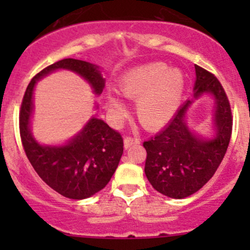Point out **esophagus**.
Instances as JSON below:
<instances>
[{
  "instance_id": "obj_1",
  "label": "esophagus",
  "mask_w": 250,
  "mask_h": 250,
  "mask_svg": "<svg viewBox=\"0 0 250 250\" xmlns=\"http://www.w3.org/2000/svg\"><path fill=\"white\" fill-rule=\"evenodd\" d=\"M140 140L138 139V138H133V137H125V147L128 148L130 147L132 145H134V144H139Z\"/></svg>"
}]
</instances>
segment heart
I'll return each mask as SVG.
<instances>
[{
	"label": "heart",
	"instance_id": "heart-1",
	"mask_svg": "<svg viewBox=\"0 0 250 250\" xmlns=\"http://www.w3.org/2000/svg\"><path fill=\"white\" fill-rule=\"evenodd\" d=\"M118 90L127 99L135 102V115L143 127L157 129L167 125L183 100L185 76L181 70L166 62H148L128 71L118 82ZM112 117L120 118L125 106L112 93L106 94Z\"/></svg>",
	"mask_w": 250,
	"mask_h": 250
}]
</instances>
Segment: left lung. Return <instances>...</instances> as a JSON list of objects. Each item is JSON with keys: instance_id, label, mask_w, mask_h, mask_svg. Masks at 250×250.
Listing matches in <instances>:
<instances>
[{"instance_id": "8db88e82", "label": "left lung", "mask_w": 250, "mask_h": 250, "mask_svg": "<svg viewBox=\"0 0 250 250\" xmlns=\"http://www.w3.org/2000/svg\"><path fill=\"white\" fill-rule=\"evenodd\" d=\"M195 99L210 94L215 102V137L206 139L191 132L185 117L193 100H188L165 129L143 144L147 153L146 178L156 191L176 200L197 192L210 180L225 156L232 133V113L223 85L203 67L195 65Z\"/></svg>"}]
</instances>
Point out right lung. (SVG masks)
<instances>
[{"instance_id": "1", "label": "right lung", "mask_w": 250, "mask_h": 250, "mask_svg": "<svg viewBox=\"0 0 250 250\" xmlns=\"http://www.w3.org/2000/svg\"><path fill=\"white\" fill-rule=\"evenodd\" d=\"M60 69L76 72L89 83L94 94H102L105 80L97 65L71 58L49 65L32 78L25 90L19 113L20 138L30 163L49 188L64 197L84 200L107 185L123 153V139L120 133L94 116L65 145L37 143L30 130L34 88L37 81Z\"/></svg>"}]
</instances>
